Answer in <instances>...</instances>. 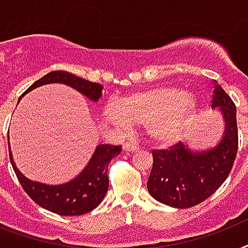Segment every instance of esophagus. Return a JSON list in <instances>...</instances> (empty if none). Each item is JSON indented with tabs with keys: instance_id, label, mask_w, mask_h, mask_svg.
I'll return each instance as SVG.
<instances>
[{
	"instance_id": "obj_1",
	"label": "esophagus",
	"mask_w": 248,
	"mask_h": 248,
	"mask_svg": "<svg viewBox=\"0 0 248 248\" xmlns=\"http://www.w3.org/2000/svg\"><path fill=\"white\" fill-rule=\"evenodd\" d=\"M138 149H139V147H138V145H135V144H132V143H124V152H136Z\"/></svg>"
}]
</instances>
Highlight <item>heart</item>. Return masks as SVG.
<instances>
[{
	"label": "heart",
	"instance_id": "1",
	"mask_svg": "<svg viewBox=\"0 0 248 248\" xmlns=\"http://www.w3.org/2000/svg\"><path fill=\"white\" fill-rule=\"evenodd\" d=\"M194 112L196 101L181 89L157 87L136 91L118 104L109 103L104 117L118 127H145L152 141L170 145L184 134Z\"/></svg>",
	"mask_w": 248,
	"mask_h": 248
}]
</instances>
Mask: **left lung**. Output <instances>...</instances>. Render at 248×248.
Returning <instances> with one entry per match:
<instances>
[{
	"label": "left lung",
	"mask_w": 248,
	"mask_h": 248,
	"mask_svg": "<svg viewBox=\"0 0 248 248\" xmlns=\"http://www.w3.org/2000/svg\"><path fill=\"white\" fill-rule=\"evenodd\" d=\"M225 121L224 136L216 147L194 152L179 141L169 149L153 151L147 186L151 196L171 207L189 208L203 202L231 173L238 151L237 110L231 96L216 83L211 100Z\"/></svg>",
	"instance_id": "8db88e82"
}]
</instances>
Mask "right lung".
Here are the masks:
<instances>
[{
    "mask_svg": "<svg viewBox=\"0 0 248 248\" xmlns=\"http://www.w3.org/2000/svg\"><path fill=\"white\" fill-rule=\"evenodd\" d=\"M48 83H64V85L71 86L93 101L99 100L101 96V91H103V86L100 83L90 82L87 79L72 75L69 72L54 71L36 81L32 86H29L21 96H24L25 93L32 91L36 87L48 85ZM7 140H9V135H7ZM121 149H122L121 145H117V147L109 145V144L97 145L90 162L86 165L82 172L79 173L78 176H76L73 180L59 185L42 184V183L27 179L14 163L10 148L9 155L10 162L16 173L17 180L25 193L38 206L58 215L78 216L93 211V208H96L101 203V201L104 200L109 186L108 165L116 155H120Z\"/></svg>",
    "mask_w": 248,
    "mask_h": 248,
    "instance_id": "obj_1",
    "label": "right lung"
}]
</instances>
